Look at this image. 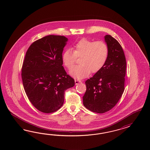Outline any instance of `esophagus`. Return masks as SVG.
Segmentation results:
<instances>
[{"label":"esophagus","instance_id":"esophagus-1","mask_svg":"<svg viewBox=\"0 0 150 150\" xmlns=\"http://www.w3.org/2000/svg\"><path fill=\"white\" fill-rule=\"evenodd\" d=\"M75 85H77V84H79V83L81 82V81L78 80H75Z\"/></svg>","mask_w":150,"mask_h":150}]
</instances>
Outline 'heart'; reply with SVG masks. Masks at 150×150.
I'll return each mask as SVG.
<instances>
[{"label":"heart","instance_id":"obj_1","mask_svg":"<svg viewBox=\"0 0 150 150\" xmlns=\"http://www.w3.org/2000/svg\"><path fill=\"white\" fill-rule=\"evenodd\" d=\"M71 49L65 50L62 55L64 65L71 68L76 58L80 57L79 64L70 71V74L77 79L88 76L90 73H97L103 67L108 56V48L103 41H93L82 38L73 46Z\"/></svg>","mask_w":150,"mask_h":150}]
</instances>
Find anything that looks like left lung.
<instances>
[{"label": "left lung", "instance_id": "1", "mask_svg": "<svg viewBox=\"0 0 150 150\" xmlns=\"http://www.w3.org/2000/svg\"><path fill=\"white\" fill-rule=\"evenodd\" d=\"M108 56L103 67L85 82L86 91L83 104L92 112L103 113L118 103L124 90L127 62L119 43L110 35H105Z\"/></svg>", "mask_w": 150, "mask_h": 150}]
</instances>
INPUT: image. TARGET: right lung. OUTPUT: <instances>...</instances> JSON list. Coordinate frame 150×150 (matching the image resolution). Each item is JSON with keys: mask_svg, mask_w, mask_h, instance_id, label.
I'll return each mask as SVG.
<instances>
[{"mask_svg": "<svg viewBox=\"0 0 150 150\" xmlns=\"http://www.w3.org/2000/svg\"><path fill=\"white\" fill-rule=\"evenodd\" d=\"M68 39L48 35L28 48L22 68L23 85L33 106L43 113L57 111L63 105L65 91L75 81L63 67L62 53Z\"/></svg>", "mask_w": 150, "mask_h": 150, "instance_id": "obj_1", "label": "right lung"}]
</instances>
